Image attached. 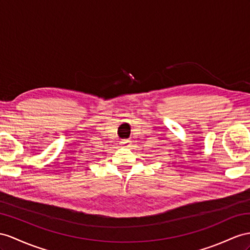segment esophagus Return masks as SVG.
<instances>
[{"label": "esophagus", "mask_w": 250, "mask_h": 250, "mask_svg": "<svg viewBox=\"0 0 250 250\" xmlns=\"http://www.w3.org/2000/svg\"><path fill=\"white\" fill-rule=\"evenodd\" d=\"M127 143H129V140H126V139H123V140H121V142H120V144H123V145H126Z\"/></svg>", "instance_id": "34e87169"}]
</instances>
